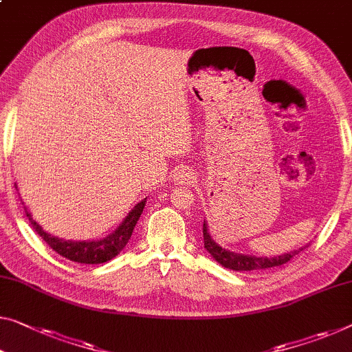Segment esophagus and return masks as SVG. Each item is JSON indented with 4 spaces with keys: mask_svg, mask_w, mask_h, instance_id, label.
Listing matches in <instances>:
<instances>
[{
    "mask_svg": "<svg viewBox=\"0 0 352 352\" xmlns=\"http://www.w3.org/2000/svg\"><path fill=\"white\" fill-rule=\"evenodd\" d=\"M175 182L178 185H192L196 182V174L191 169H180L175 174Z\"/></svg>",
    "mask_w": 352,
    "mask_h": 352,
    "instance_id": "34e87169",
    "label": "esophagus"
}]
</instances>
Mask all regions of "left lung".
<instances>
[{"label":"left lung","mask_w":352,"mask_h":352,"mask_svg":"<svg viewBox=\"0 0 352 352\" xmlns=\"http://www.w3.org/2000/svg\"><path fill=\"white\" fill-rule=\"evenodd\" d=\"M204 246L212 254L214 261H218L219 264L226 269H232L237 272H248V270H264L269 269V267H276L281 264H286L287 261H291L298 251H292V253L281 254L278 258H254V256H245V254H237L232 253V251H228L214 243V240L210 235L207 224L204 221Z\"/></svg>","instance_id":"obj_1"}]
</instances>
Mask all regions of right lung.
<instances>
[{
    "mask_svg": "<svg viewBox=\"0 0 352 352\" xmlns=\"http://www.w3.org/2000/svg\"><path fill=\"white\" fill-rule=\"evenodd\" d=\"M145 207V199L142 202H139L133 210H131L124 221L120 224V228L109 235V237L102 240H91V242H71V240H61L54 235L47 234L45 230H42L38 223L31 218V213L25 208L26 218L30 219L31 226L38 232L42 240L50 246L55 253H58L63 258L80 262V264H102L112 258H115L120 251H122L126 243L129 242L133 230L138 224L140 214L144 212Z\"/></svg>",
    "mask_w": 352,
    "mask_h": 352,
    "instance_id": "add662e5",
    "label": "right lung"
}]
</instances>
